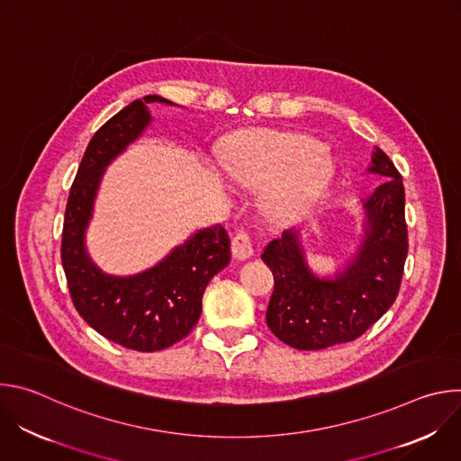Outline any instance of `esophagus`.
Wrapping results in <instances>:
<instances>
[{"label":"esophagus","mask_w":461,"mask_h":461,"mask_svg":"<svg viewBox=\"0 0 461 461\" xmlns=\"http://www.w3.org/2000/svg\"><path fill=\"white\" fill-rule=\"evenodd\" d=\"M231 251H233L235 258H239V260H246L253 255V244L246 231L235 233V237L231 239Z\"/></svg>","instance_id":"1"}]
</instances>
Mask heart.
Instances as JSON below:
<instances>
[{
    "mask_svg": "<svg viewBox=\"0 0 461 461\" xmlns=\"http://www.w3.org/2000/svg\"><path fill=\"white\" fill-rule=\"evenodd\" d=\"M224 169L242 187H268V212L276 217H292L322 193L332 175V160L310 137L257 131L233 142L226 153Z\"/></svg>",
    "mask_w": 461,
    "mask_h": 461,
    "instance_id": "b5f03b06",
    "label": "heart"
}]
</instances>
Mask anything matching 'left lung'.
Here are the masks:
<instances>
[{
  "label": "left lung",
  "mask_w": 461,
  "mask_h": 461,
  "mask_svg": "<svg viewBox=\"0 0 461 461\" xmlns=\"http://www.w3.org/2000/svg\"><path fill=\"white\" fill-rule=\"evenodd\" d=\"M366 171L384 182L361 201V240L334 276L319 277L310 268L301 226L283 231L260 255L276 277L267 322L292 348L354 341L398 297L409 249L403 178L379 148L372 149Z\"/></svg>",
  "instance_id": "8db88e82"
}]
</instances>
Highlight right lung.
Masks as SVG:
<instances>
[{
    "label": "right lung",
    "instance_id": "1",
    "mask_svg": "<svg viewBox=\"0 0 461 461\" xmlns=\"http://www.w3.org/2000/svg\"><path fill=\"white\" fill-rule=\"evenodd\" d=\"M149 104L176 105L158 95L131 102L91 139L73 182L61 235V265L78 313L109 341L139 352L184 339L203 312L208 283L230 265V237L221 224L191 233L155 267L105 274L91 258L86 235L107 166L151 125Z\"/></svg>",
    "mask_w": 461,
    "mask_h": 461
}]
</instances>
